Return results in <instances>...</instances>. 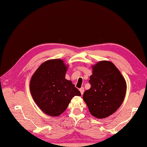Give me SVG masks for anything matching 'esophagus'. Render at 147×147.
<instances>
[{
	"mask_svg": "<svg viewBox=\"0 0 147 147\" xmlns=\"http://www.w3.org/2000/svg\"><path fill=\"white\" fill-rule=\"evenodd\" d=\"M80 93H81V94H83V93H84V88H81L80 89Z\"/></svg>",
	"mask_w": 147,
	"mask_h": 147,
	"instance_id": "34e87169",
	"label": "esophagus"
}]
</instances>
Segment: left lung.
<instances>
[{
  "instance_id": "left-lung-1",
  "label": "left lung",
  "mask_w": 147,
  "mask_h": 147,
  "mask_svg": "<svg viewBox=\"0 0 147 147\" xmlns=\"http://www.w3.org/2000/svg\"><path fill=\"white\" fill-rule=\"evenodd\" d=\"M89 78L91 88L84 92V100L92 115L107 117L123 103L126 91L125 80L115 65L108 61L94 65Z\"/></svg>"
}]
</instances>
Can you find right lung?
<instances>
[{
	"mask_svg": "<svg viewBox=\"0 0 147 147\" xmlns=\"http://www.w3.org/2000/svg\"><path fill=\"white\" fill-rule=\"evenodd\" d=\"M67 66L59 59L42 63L32 76L30 89L35 102L44 113L57 117L67 108L74 96H81L78 89L65 79Z\"/></svg>",
	"mask_w": 147,
	"mask_h": 147,
	"instance_id": "right-lung-1",
	"label": "right lung"
}]
</instances>
